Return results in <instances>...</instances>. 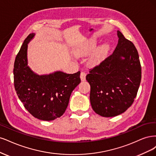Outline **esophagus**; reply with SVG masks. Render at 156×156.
<instances>
[{
  "mask_svg": "<svg viewBox=\"0 0 156 156\" xmlns=\"http://www.w3.org/2000/svg\"><path fill=\"white\" fill-rule=\"evenodd\" d=\"M85 76H86V73L85 72H82L81 74H80V78H81L82 81H85Z\"/></svg>",
  "mask_w": 156,
  "mask_h": 156,
  "instance_id": "1",
  "label": "esophagus"
}]
</instances>
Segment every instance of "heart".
I'll list each match as a JSON object with an SVG mask.
<instances>
[{
    "mask_svg": "<svg viewBox=\"0 0 156 156\" xmlns=\"http://www.w3.org/2000/svg\"><path fill=\"white\" fill-rule=\"evenodd\" d=\"M95 47V43L94 40H91V41H88L87 42L85 43L82 47H80L79 49H78L76 53L78 55H83L85 54H87L93 51ZM102 53L101 50H98V51L94 53L93 58H97L100 54Z\"/></svg>",
    "mask_w": 156,
    "mask_h": 156,
    "instance_id": "1",
    "label": "heart"
}]
</instances>
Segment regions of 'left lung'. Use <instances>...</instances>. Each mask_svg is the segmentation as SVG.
<instances>
[{"label": "left lung", "instance_id": "obj_1", "mask_svg": "<svg viewBox=\"0 0 156 156\" xmlns=\"http://www.w3.org/2000/svg\"><path fill=\"white\" fill-rule=\"evenodd\" d=\"M113 52L89 70L90 102L94 112L104 117H115L131 106L141 80V66L133 43L117 31Z\"/></svg>", "mask_w": 156, "mask_h": 156}]
</instances>
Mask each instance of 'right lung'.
I'll return each mask as SVG.
<instances>
[{"mask_svg":"<svg viewBox=\"0 0 156 156\" xmlns=\"http://www.w3.org/2000/svg\"><path fill=\"white\" fill-rule=\"evenodd\" d=\"M35 36L25 39L14 63V86L24 108L35 118L50 121L63 115L72 91L81 82L80 72L56 71L39 76L28 66V43Z\"/></svg>","mask_w":156,"mask_h":156,"instance_id":"right-lung-1","label":"right lung"}]
</instances>
